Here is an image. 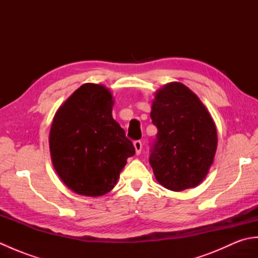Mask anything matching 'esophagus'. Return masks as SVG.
<instances>
[{
	"label": "esophagus",
	"instance_id": "1",
	"mask_svg": "<svg viewBox=\"0 0 258 258\" xmlns=\"http://www.w3.org/2000/svg\"><path fill=\"white\" fill-rule=\"evenodd\" d=\"M134 147H135V152H136V154H141V152H142V149H143V143H142L141 141H134Z\"/></svg>",
	"mask_w": 258,
	"mask_h": 258
}]
</instances>
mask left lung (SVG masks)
<instances>
[{"label": "left lung", "instance_id": "left-lung-1", "mask_svg": "<svg viewBox=\"0 0 258 258\" xmlns=\"http://www.w3.org/2000/svg\"><path fill=\"white\" fill-rule=\"evenodd\" d=\"M151 117L157 134L150 164L157 182L174 191L195 187L205 178L217 149L210 113L188 87L174 82L156 93Z\"/></svg>", "mask_w": 258, "mask_h": 258}]
</instances>
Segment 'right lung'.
<instances>
[{
    "instance_id": "obj_1",
    "label": "right lung",
    "mask_w": 258,
    "mask_h": 258,
    "mask_svg": "<svg viewBox=\"0 0 258 258\" xmlns=\"http://www.w3.org/2000/svg\"><path fill=\"white\" fill-rule=\"evenodd\" d=\"M112 95L103 85L86 83L57 109L50 151L58 176L75 193L102 196L119 177L133 143L112 117Z\"/></svg>"
}]
</instances>
